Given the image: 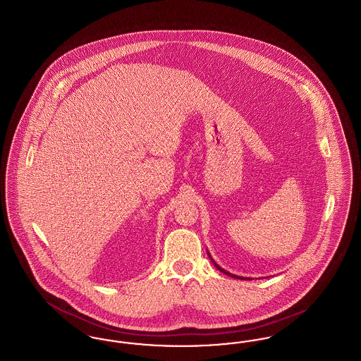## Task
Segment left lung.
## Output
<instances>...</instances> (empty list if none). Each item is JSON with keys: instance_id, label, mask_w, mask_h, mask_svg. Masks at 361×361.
Segmentation results:
<instances>
[{"instance_id": "left-lung-1", "label": "left lung", "mask_w": 361, "mask_h": 361, "mask_svg": "<svg viewBox=\"0 0 361 361\" xmlns=\"http://www.w3.org/2000/svg\"><path fill=\"white\" fill-rule=\"evenodd\" d=\"M214 264H215V262H214ZM215 267H216V268H218V269H219V271H221V272H224V274H226V275L233 276V277H235V279H243V277H238V276L231 275V274H228V272H226V271H224V269H222V268H221V267H219V265H218V264H215Z\"/></svg>"}]
</instances>
